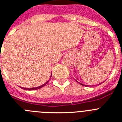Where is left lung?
I'll return each mask as SVG.
<instances>
[{"mask_svg":"<svg viewBox=\"0 0 122 122\" xmlns=\"http://www.w3.org/2000/svg\"><path fill=\"white\" fill-rule=\"evenodd\" d=\"M77 82H78V81H77ZM102 83H103V82H102ZM102 83H99V84H98V85H101V84H102ZM80 83V85H83V86H88V85H83V84H81V83Z\"/></svg>","mask_w":122,"mask_h":122,"instance_id":"left-lung-1","label":"left lung"}]
</instances>
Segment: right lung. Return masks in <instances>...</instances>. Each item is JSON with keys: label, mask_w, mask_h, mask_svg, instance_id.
Listing matches in <instances>:
<instances>
[{"label": "right lung", "mask_w": 122, "mask_h": 122, "mask_svg": "<svg viewBox=\"0 0 122 122\" xmlns=\"http://www.w3.org/2000/svg\"><path fill=\"white\" fill-rule=\"evenodd\" d=\"M51 76H52V74H51ZM49 81V80H48V81H47L46 83H44V84H43V85H41V86H38V87H36V88H22V87H20V88H23V89H26V90H36V89H40V88H42V87H43V86H45V85H46L47 83H48Z\"/></svg>", "instance_id": "add662e5"}]
</instances>
